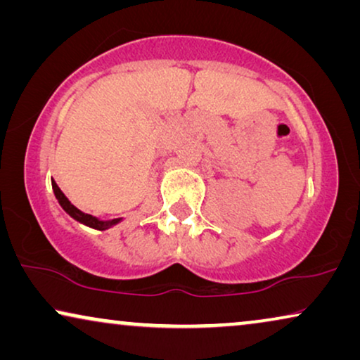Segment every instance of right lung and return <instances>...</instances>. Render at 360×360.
Wrapping results in <instances>:
<instances>
[{
    "label": "right lung",
    "instance_id": "obj_1",
    "mask_svg": "<svg viewBox=\"0 0 360 360\" xmlns=\"http://www.w3.org/2000/svg\"><path fill=\"white\" fill-rule=\"evenodd\" d=\"M52 190H53V193H56V198L58 200V203H60L62 208L65 210L67 213L70 214L73 219H77L78 223H82V224H85V226H90V228H93V229L105 231V229L111 228V226H115V224H117L121 221V218L111 219V221H100L98 218H95V216L83 213V211H80V210L77 208V206H73L70 201H68L67 196L63 195V191L58 188V185L53 180H52Z\"/></svg>",
    "mask_w": 360,
    "mask_h": 360
}]
</instances>
